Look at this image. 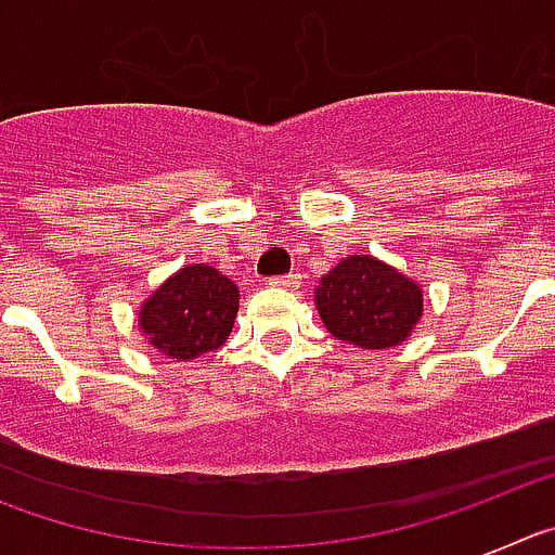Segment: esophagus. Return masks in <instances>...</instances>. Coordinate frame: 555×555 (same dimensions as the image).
Wrapping results in <instances>:
<instances>
[{
  "label": "esophagus",
  "mask_w": 555,
  "mask_h": 555,
  "mask_svg": "<svg viewBox=\"0 0 555 555\" xmlns=\"http://www.w3.org/2000/svg\"><path fill=\"white\" fill-rule=\"evenodd\" d=\"M269 286L272 288H297L300 286V274H278V278H272V281H269Z\"/></svg>",
  "instance_id": "1"
}]
</instances>
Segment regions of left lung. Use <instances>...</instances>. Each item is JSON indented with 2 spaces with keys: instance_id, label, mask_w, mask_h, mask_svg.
Instances as JSON below:
<instances>
[{
  "instance_id": "obj_1",
  "label": "left lung",
  "mask_w": 555,
  "mask_h": 555,
  "mask_svg": "<svg viewBox=\"0 0 555 555\" xmlns=\"http://www.w3.org/2000/svg\"><path fill=\"white\" fill-rule=\"evenodd\" d=\"M313 294L327 331L364 350L397 347L423 317V288L372 255L336 263Z\"/></svg>"
}]
</instances>
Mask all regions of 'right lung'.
Segmentation results:
<instances>
[{
    "instance_id": "1",
    "label": "right lung",
    "mask_w": 555,
    "mask_h": 555,
    "mask_svg": "<svg viewBox=\"0 0 555 555\" xmlns=\"http://www.w3.org/2000/svg\"><path fill=\"white\" fill-rule=\"evenodd\" d=\"M238 313V286L208 263H191L152 292L139 327L160 356L191 361L228 341Z\"/></svg>"
}]
</instances>
